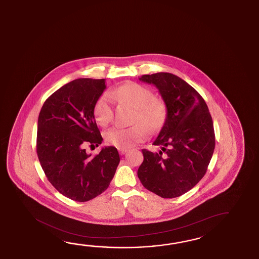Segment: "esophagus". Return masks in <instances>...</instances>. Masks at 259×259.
<instances>
[{"mask_svg": "<svg viewBox=\"0 0 259 259\" xmlns=\"http://www.w3.org/2000/svg\"><path fill=\"white\" fill-rule=\"evenodd\" d=\"M117 150H118V152H119V154H121V155H123V154H124L125 152H127L128 149H127V148L120 147L117 148Z\"/></svg>", "mask_w": 259, "mask_h": 259, "instance_id": "34e87169", "label": "esophagus"}]
</instances>
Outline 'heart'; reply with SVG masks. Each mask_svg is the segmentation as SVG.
Wrapping results in <instances>:
<instances>
[{
	"label": "heart",
	"instance_id": "b5f03b06",
	"mask_svg": "<svg viewBox=\"0 0 259 259\" xmlns=\"http://www.w3.org/2000/svg\"><path fill=\"white\" fill-rule=\"evenodd\" d=\"M110 95L135 108L128 127H114L105 132L107 143L116 147H127L134 142H142L149 131L155 132L162 127L166 118L164 102L154 97L152 92L136 82H126L113 89ZM94 116L97 123L107 126L114 117L113 102L109 94L105 93L97 98L94 107Z\"/></svg>",
	"mask_w": 259,
	"mask_h": 259
}]
</instances>
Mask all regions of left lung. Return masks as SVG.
Masks as SVG:
<instances>
[{
  "label": "left lung",
  "mask_w": 259,
  "mask_h": 259,
  "mask_svg": "<svg viewBox=\"0 0 259 259\" xmlns=\"http://www.w3.org/2000/svg\"><path fill=\"white\" fill-rule=\"evenodd\" d=\"M140 81L157 87L166 106V118L153 145L142 150L138 169L143 187L163 198H177L194 188L207 172L215 148L210 113L202 97L169 72L145 74Z\"/></svg>",
  "instance_id": "1"
}]
</instances>
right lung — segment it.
<instances>
[{
  "mask_svg": "<svg viewBox=\"0 0 259 259\" xmlns=\"http://www.w3.org/2000/svg\"><path fill=\"white\" fill-rule=\"evenodd\" d=\"M105 79L81 78L54 92L41 108L36 153L51 185L74 201L84 202L104 192L120 161L117 148H103L95 156L87 145L98 146L103 138L94 116Z\"/></svg>",
  "mask_w": 259,
  "mask_h": 259,
  "instance_id": "obj_1",
  "label": "right lung"
}]
</instances>
